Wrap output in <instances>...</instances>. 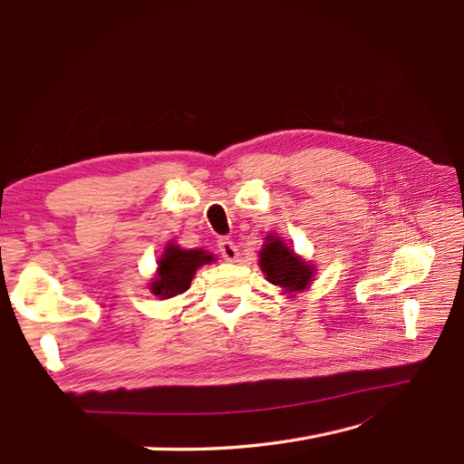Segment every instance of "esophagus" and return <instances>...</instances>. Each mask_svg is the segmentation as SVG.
Returning a JSON list of instances; mask_svg holds the SVG:
<instances>
[{"label": "esophagus", "instance_id": "1", "mask_svg": "<svg viewBox=\"0 0 464 464\" xmlns=\"http://www.w3.org/2000/svg\"><path fill=\"white\" fill-rule=\"evenodd\" d=\"M219 253H221V257L225 259V261H237V257H239V249H237V245H235L231 239H219Z\"/></svg>", "mask_w": 464, "mask_h": 464}]
</instances>
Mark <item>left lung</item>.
<instances>
[{
    "label": "left lung",
    "instance_id": "8db88e82",
    "mask_svg": "<svg viewBox=\"0 0 464 464\" xmlns=\"http://www.w3.org/2000/svg\"><path fill=\"white\" fill-rule=\"evenodd\" d=\"M259 267L269 284L281 289L287 297H295L312 285L315 266L289 247L284 237L267 233L259 249Z\"/></svg>",
    "mask_w": 464,
    "mask_h": 464
}]
</instances>
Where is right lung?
Returning <instances> with one entry per match:
<instances>
[{
	"instance_id": "1",
	"label": "right lung",
	"mask_w": 464,
	"mask_h": 464,
	"mask_svg": "<svg viewBox=\"0 0 464 464\" xmlns=\"http://www.w3.org/2000/svg\"><path fill=\"white\" fill-rule=\"evenodd\" d=\"M213 253L203 249H183L180 245L169 241L165 251L157 261V274L150 279L149 292L160 299H170L185 294L190 287L197 269L213 263Z\"/></svg>"
}]
</instances>
